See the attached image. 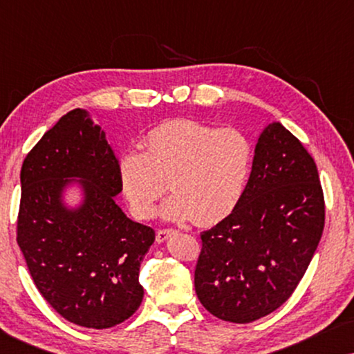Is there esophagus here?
Masks as SVG:
<instances>
[{
	"instance_id": "1",
	"label": "esophagus",
	"mask_w": 354,
	"mask_h": 354,
	"mask_svg": "<svg viewBox=\"0 0 354 354\" xmlns=\"http://www.w3.org/2000/svg\"><path fill=\"white\" fill-rule=\"evenodd\" d=\"M174 234H176V230H174V229H162V230H158L156 240L159 241V243H162V241L169 240V236H172Z\"/></svg>"
}]
</instances>
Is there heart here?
<instances>
[{"instance_id": "1", "label": "heart", "mask_w": 354, "mask_h": 354, "mask_svg": "<svg viewBox=\"0 0 354 354\" xmlns=\"http://www.w3.org/2000/svg\"><path fill=\"white\" fill-rule=\"evenodd\" d=\"M254 149L239 129L193 119L167 120L145 138V151L119 156L120 190L138 219H149L171 187L161 214L172 222L216 224L239 206L253 171ZM169 185H167V182Z\"/></svg>"}]
</instances>
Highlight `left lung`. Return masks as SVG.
<instances>
[{
    "mask_svg": "<svg viewBox=\"0 0 354 354\" xmlns=\"http://www.w3.org/2000/svg\"><path fill=\"white\" fill-rule=\"evenodd\" d=\"M326 207L316 162L280 122L259 135L245 195L203 232L195 290L227 322L268 316L292 297L322 236Z\"/></svg>",
    "mask_w": 354,
    "mask_h": 354,
    "instance_id": "1",
    "label": "left lung"
}]
</instances>
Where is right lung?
Returning a JSON list of instances; mask_svg holds the SVG:
<instances>
[{"instance_id": "obj_1", "label": "right lung", "mask_w": 354, "mask_h": 354, "mask_svg": "<svg viewBox=\"0 0 354 354\" xmlns=\"http://www.w3.org/2000/svg\"><path fill=\"white\" fill-rule=\"evenodd\" d=\"M17 243L38 292L69 322L109 328L143 299L140 264L151 227L119 206L118 158L104 130L77 108L24 159ZM77 189L80 200L66 203Z\"/></svg>"}]
</instances>
